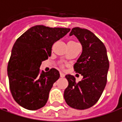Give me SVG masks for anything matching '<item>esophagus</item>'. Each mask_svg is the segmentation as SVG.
<instances>
[{"label":"esophagus","mask_w":122,"mask_h":122,"mask_svg":"<svg viewBox=\"0 0 122 122\" xmlns=\"http://www.w3.org/2000/svg\"><path fill=\"white\" fill-rule=\"evenodd\" d=\"M60 76L63 78V77H64V76H65V75H64L63 73H62V72H60Z\"/></svg>","instance_id":"esophagus-1"}]
</instances>
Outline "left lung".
<instances>
[{"label": "left lung", "instance_id": "8db88e82", "mask_svg": "<svg viewBox=\"0 0 122 122\" xmlns=\"http://www.w3.org/2000/svg\"><path fill=\"white\" fill-rule=\"evenodd\" d=\"M72 35H75L82 46V53L74 69L83 79L76 83L74 76H66L68 86L63 96L69 106L84 110L94 106L101 97L107 82L109 61L104 44L92 32L74 27L70 33V36Z\"/></svg>", "mask_w": 122, "mask_h": 122}]
</instances>
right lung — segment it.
<instances>
[{"label": "right lung", "mask_w": 122, "mask_h": 122, "mask_svg": "<svg viewBox=\"0 0 122 122\" xmlns=\"http://www.w3.org/2000/svg\"><path fill=\"white\" fill-rule=\"evenodd\" d=\"M70 28L35 25L16 41L7 66L13 98L25 109L35 111L46 104L54 83L60 77L57 70L40 72L42 61L51 56L52 46L70 32Z\"/></svg>", "instance_id": "add662e5"}]
</instances>
